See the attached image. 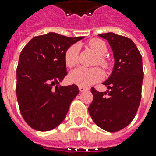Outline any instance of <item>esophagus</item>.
<instances>
[{
    "label": "esophagus",
    "instance_id": "esophagus-1",
    "mask_svg": "<svg viewBox=\"0 0 156 156\" xmlns=\"http://www.w3.org/2000/svg\"><path fill=\"white\" fill-rule=\"evenodd\" d=\"M79 90H80V92H84V91H87V88L85 87H79Z\"/></svg>",
    "mask_w": 156,
    "mask_h": 156
}]
</instances>
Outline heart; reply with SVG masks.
Instances as JSON below:
<instances>
[{
    "label": "heart",
    "instance_id": "obj_1",
    "mask_svg": "<svg viewBox=\"0 0 156 156\" xmlns=\"http://www.w3.org/2000/svg\"><path fill=\"white\" fill-rule=\"evenodd\" d=\"M88 46L95 52L98 57V63L102 68L108 69V62L104 58L105 54L108 51L107 45L103 41L100 39H92L89 41ZM79 55V46L73 44L69 47L65 52L64 62L68 68H73L78 63ZM103 77L102 71L99 68L86 69V68H78L73 70L69 75V81L72 83L76 84L81 87H88L92 84L100 81Z\"/></svg>",
    "mask_w": 156,
    "mask_h": 156
}]
</instances>
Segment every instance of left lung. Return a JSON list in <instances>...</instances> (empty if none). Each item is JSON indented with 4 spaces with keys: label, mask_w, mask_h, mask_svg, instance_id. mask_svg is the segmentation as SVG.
<instances>
[{
    "label": "left lung",
    "mask_w": 156,
    "mask_h": 156,
    "mask_svg": "<svg viewBox=\"0 0 156 156\" xmlns=\"http://www.w3.org/2000/svg\"><path fill=\"white\" fill-rule=\"evenodd\" d=\"M108 40L115 57L109 78L103 82L107 92L92 87L94 99L88 112L94 122L108 132L126 128L135 118L141 98L142 58L133 41L114 33L99 34Z\"/></svg>",
    "instance_id": "left-lung-1"
}]
</instances>
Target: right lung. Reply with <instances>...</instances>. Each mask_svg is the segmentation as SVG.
Segmentation results:
<instances>
[{"label": "right lung", "instance_id": "1", "mask_svg": "<svg viewBox=\"0 0 156 156\" xmlns=\"http://www.w3.org/2000/svg\"><path fill=\"white\" fill-rule=\"evenodd\" d=\"M82 38L51 32L34 37L21 50L16 95L21 115L32 129L48 131L65 119L79 89L75 84L59 85L68 75L64 55Z\"/></svg>", "mask_w": 156, "mask_h": 156}]
</instances>
